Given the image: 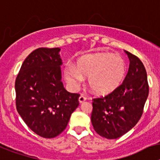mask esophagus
I'll list each match as a JSON object with an SVG mask.
<instances>
[{"instance_id": "34e87169", "label": "esophagus", "mask_w": 160, "mask_h": 160, "mask_svg": "<svg viewBox=\"0 0 160 160\" xmlns=\"http://www.w3.org/2000/svg\"><path fill=\"white\" fill-rule=\"evenodd\" d=\"M86 100H87V97H86L84 94H81L80 97H79V101H80V103H83V102H84Z\"/></svg>"}]
</instances>
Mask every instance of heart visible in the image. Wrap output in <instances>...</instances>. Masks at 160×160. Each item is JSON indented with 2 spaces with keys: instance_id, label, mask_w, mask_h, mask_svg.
<instances>
[{
  "instance_id": "1",
  "label": "heart",
  "mask_w": 160,
  "mask_h": 160,
  "mask_svg": "<svg viewBox=\"0 0 160 160\" xmlns=\"http://www.w3.org/2000/svg\"><path fill=\"white\" fill-rule=\"evenodd\" d=\"M126 75V61L111 53L90 54L82 56L64 69L67 82L72 88H78L82 76H88V84L94 93L105 96L120 87Z\"/></svg>"
}]
</instances>
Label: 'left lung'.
Masks as SVG:
<instances>
[{
  "label": "left lung",
  "instance_id": "1",
  "mask_svg": "<svg viewBox=\"0 0 160 160\" xmlns=\"http://www.w3.org/2000/svg\"><path fill=\"white\" fill-rule=\"evenodd\" d=\"M125 52L130 67L123 83L112 93L92 99V124L97 134L108 139L120 138L138 123L149 93L143 63L136 55Z\"/></svg>",
  "mask_w": 160,
  "mask_h": 160
}]
</instances>
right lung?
Here are the masks:
<instances>
[{
    "label": "right lung",
    "mask_w": 160,
    "mask_h": 160,
    "mask_svg": "<svg viewBox=\"0 0 160 160\" xmlns=\"http://www.w3.org/2000/svg\"><path fill=\"white\" fill-rule=\"evenodd\" d=\"M59 47H41L26 57L15 80L16 108L29 128L45 138L61 134L79 105V93L61 81Z\"/></svg>",
    "instance_id": "right-lung-1"
}]
</instances>
